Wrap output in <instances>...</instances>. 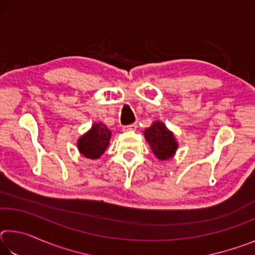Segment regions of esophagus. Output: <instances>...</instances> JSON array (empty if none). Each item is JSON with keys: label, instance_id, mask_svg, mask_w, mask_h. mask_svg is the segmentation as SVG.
Instances as JSON below:
<instances>
[{"label": "esophagus", "instance_id": "34e87169", "mask_svg": "<svg viewBox=\"0 0 255 255\" xmlns=\"http://www.w3.org/2000/svg\"><path fill=\"white\" fill-rule=\"evenodd\" d=\"M137 128V124H130V125H127V126H124V130L125 131H133L136 130Z\"/></svg>", "mask_w": 255, "mask_h": 255}]
</instances>
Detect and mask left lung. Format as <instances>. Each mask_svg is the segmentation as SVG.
<instances>
[{"instance_id":"1","label":"left lung","mask_w":255,"mask_h":255,"mask_svg":"<svg viewBox=\"0 0 255 255\" xmlns=\"http://www.w3.org/2000/svg\"><path fill=\"white\" fill-rule=\"evenodd\" d=\"M146 140L158 159H167L174 155L178 148L175 138L163 123L156 122L144 131Z\"/></svg>"}]
</instances>
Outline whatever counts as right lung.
Listing matches in <instances>:
<instances>
[{
	"instance_id": "obj_1",
	"label": "right lung",
	"mask_w": 255,
	"mask_h": 255,
	"mask_svg": "<svg viewBox=\"0 0 255 255\" xmlns=\"http://www.w3.org/2000/svg\"><path fill=\"white\" fill-rule=\"evenodd\" d=\"M110 136L111 131L106 125L101 123L94 124L91 130L82 136L77 141L81 154L88 158H99L109 145Z\"/></svg>"
}]
</instances>
